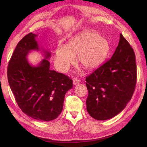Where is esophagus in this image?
Masks as SVG:
<instances>
[{
  "instance_id": "obj_1",
  "label": "esophagus",
  "mask_w": 147,
  "mask_h": 147,
  "mask_svg": "<svg viewBox=\"0 0 147 147\" xmlns=\"http://www.w3.org/2000/svg\"><path fill=\"white\" fill-rule=\"evenodd\" d=\"M80 82V79H78V78H74L73 80V83H74V85H76V84H78Z\"/></svg>"
}]
</instances>
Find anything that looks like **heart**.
I'll return each instance as SVG.
<instances>
[{
    "label": "heart",
    "mask_w": 147,
    "mask_h": 147,
    "mask_svg": "<svg viewBox=\"0 0 147 147\" xmlns=\"http://www.w3.org/2000/svg\"><path fill=\"white\" fill-rule=\"evenodd\" d=\"M110 50L107 40L94 30H86L70 38L67 45L59 43L56 50L55 62L59 72H65L77 61L87 70L97 67L104 61Z\"/></svg>",
    "instance_id": "1"
}]
</instances>
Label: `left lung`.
I'll return each instance as SVG.
<instances>
[{
	"mask_svg": "<svg viewBox=\"0 0 147 147\" xmlns=\"http://www.w3.org/2000/svg\"><path fill=\"white\" fill-rule=\"evenodd\" d=\"M86 109L97 120H106L126 107L137 82L136 55L121 34L112 57L86 77Z\"/></svg>",
	"mask_w": 147,
	"mask_h": 147,
	"instance_id": "obj_1",
	"label": "left lung"
}]
</instances>
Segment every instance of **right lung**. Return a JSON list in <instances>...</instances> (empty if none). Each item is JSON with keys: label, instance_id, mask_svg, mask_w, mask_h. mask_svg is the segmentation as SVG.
<instances>
[{"label": "right lung", "instance_id": "right-lung-1", "mask_svg": "<svg viewBox=\"0 0 147 147\" xmlns=\"http://www.w3.org/2000/svg\"><path fill=\"white\" fill-rule=\"evenodd\" d=\"M32 32L17 44L8 63V82L16 103L28 116L41 121L57 118L63 108L65 93L73 86L68 76L50 69L47 59L51 53L45 52L37 66L31 65L26 58L31 50H39Z\"/></svg>", "mask_w": 147, "mask_h": 147}]
</instances>
